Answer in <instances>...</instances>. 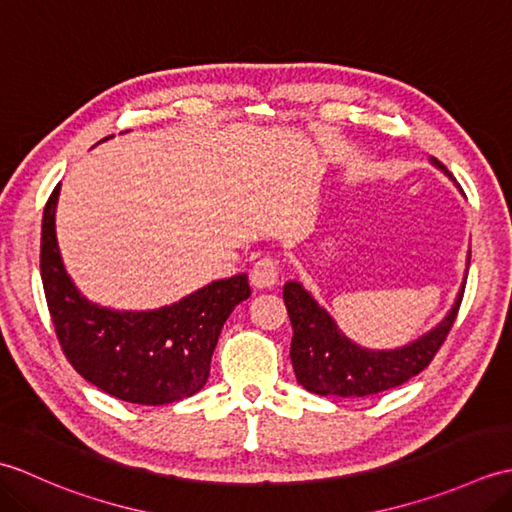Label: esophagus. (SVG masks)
Here are the masks:
<instances>
[{
	"instance_id": "obj_1",
	"label": "esophagus",
	"mask_w": 512,
	"mask_h": 512,
	"mask_svg": "<svg viewBox=\"0 0 512 512\" xmlns=\"http://www.w3.org/2000/svg\"><path fill=\"white\" fill-rule=\"evenodd\" d=\"M279 270L277 264L270 257L259 259V262L250 270V284L255 288H273L277 284Z\"/></svg>"
}]
</instances>
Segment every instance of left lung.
Instances as JSON below:
<instances>
[{
	"label": "left lung",
	"instance_id": "1",
	"mask_svg": "<svg viewBox=\"0 0 512 512\" xmlns=\"http://www.w3.org/2000/svg\"><path fill=\"white\" fill-rule=\"evenodd\" d=\"M429 160L455 182L440 160L433 156ZM466 262L471 264V250ZM464 286L466 275L451 310L436 328L394 350H369L347 339L332 314L319 306V301L303 288L301 281H288L284 286V301L292 323L290 361L297 380L312 394L339 398H363L407 383L433 361L447 339L458 317Z\"/></svg>",
	"mask_w": 512,
	"mask_h": 512
}]
</instances>
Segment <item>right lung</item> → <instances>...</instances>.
<instances>
[{
	"label": "right lung",
	"instance_id": "obj_1",
	"mask_svg": "<svg viewBox=\"0 0 512 512\" xmlns=\"http://www.w3.org/2000/svg\"><path fill=\"white\" fill-rule=\"evenodd\" d=\"M57 202L59 187L43 209L41 281L72 367L105 394L134 405H169L198 394L228 314L250 297L248 277L211 281L156 310L99 306L81 295L63 266L54 228Z\"/></svg>",
	"mask_w": 512,
	"mask_h": 512
}]
</instances>
